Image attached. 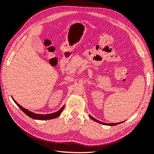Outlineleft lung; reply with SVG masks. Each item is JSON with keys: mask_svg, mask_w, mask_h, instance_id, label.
Masks as SVG:
<instances>
[{"mask_svg": "<svg viewBox=\"0 0 154 154\" xmlns=\"http://www.w3.org/2000/svg\"><path fill=\"white\" fill-rule=\"evenodd\" d=\"M90 116V117H91V118L93 120V121H95V122H98V123H101V124H103V125H111V126H112V125H117V124H119V123H123V122H120V123H103V122H101L98 121V120L95 119L94 117H91V116Z\"/></svg>", "mask_w": 154, "mask_h": 154, "instance_id": "left-lung-1", "label": "left lung"}]
</instances>
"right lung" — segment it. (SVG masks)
Wrapping results in <instances>:
<instances>
[{"instance_id":"obj_1","label":"right lung","mask_w":154,"mask_h":154,"mask_svg":"<svg viewBox=\"0 0 154 154\" xmlns=\"http://www.w3.org/2000/svg\"><path fill=\"white\" fill-rule=\"evenodd\" d=\"M12 99H13V101H14V103L17 105L18 107H20V109L22 110L24 113H25L26 116H28L29 117H31V118L35 119H38V120H47V119H55L56 117L60 116V114L61 113L62 111L64 109V106H63L61 109H60L57 112H55L53 113H50V114H45V115H41V114H37L35 113H32L31 111H30L29 110L26 109L25 108L23 107L22 106L17 103V102L14 100V99L12 97Z\"/></svg>"}]
</instances>
